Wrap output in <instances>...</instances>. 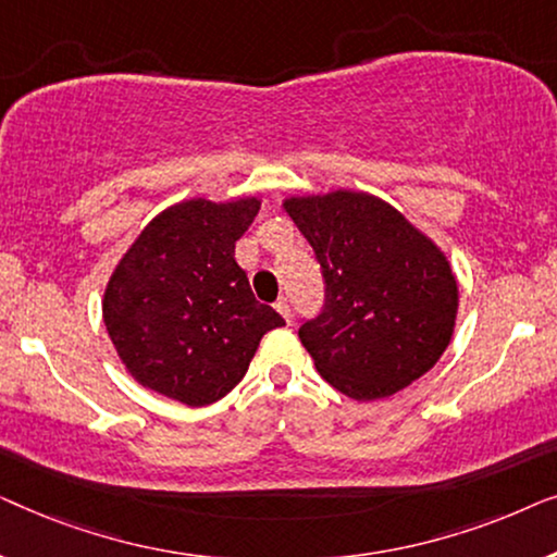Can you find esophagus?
<instances>
[{"mask_svg":"<svg viewBox=\"0 0 557 557\" xmlns=\"http://www.w3.org/2000/svg\"><path fill=\"white\" fill-rule=\"evenodd\" d=\"M273 307H276V311L286 319V322H292V304H288L286 299H278L276 304H273Z\"/></svg>","mask_w":557,"mask_h":557,"instance_id":"1","label":"esophagus"}]
</instances>
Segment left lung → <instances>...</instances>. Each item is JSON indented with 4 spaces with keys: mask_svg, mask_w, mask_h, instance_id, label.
Masks as SVG:
<instances>
[{
    "mask_svg": "<svg viewBox=\"0 0 557 557\" xmlns=\"http://www.w3.org/2000/svg\"><path fill=\"white\" fill-rule=\"evenodd\" d=\"M284 210L326 281L324 311L299 330L319 375L360 403L425 375L459 314V281L436 240L362 189L288 195Z\"/></svg>",
    "mask_w": 557,
    "mask_h": 557,
    "instance_id": "8db88e82",
    "label": "left lung"
}]
</instances>
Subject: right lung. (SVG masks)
I'll return each mask as SVG.
<instances>
[{
	"instance_id": "obj_1",
	"label": "right lung",
	"mask_w": 557,
	"mask_h": 557,
	"mask_svg": "<svg viewBox=\"0 0 557 557\" xmlns=\"http://www.w3.org/2000/svg\"><path fill=\"white\" fill-rule=\"evenodd\" d=\"M258 208L256 195L174 202L113 265L103 324L141 387L189 408L210 406L240 383L263 334L284 326L235 263V240Z\"/></svg>"
}]
</instances>
